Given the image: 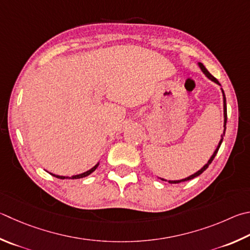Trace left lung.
<instances>
[{
	"label": "left lung",
	"mask_w": 250,
	"mask_h": 250,
	"mask_svg": "<svg viewBox=\"0 0 250 250\" xmlns=\"http://www.w3.org/2000/svg\"><path fill=\"white\" fill-rule=\"evenodd\" d=\"M198 65H199V67H200L201 71H202L203 73H204V75H206L208 80H211L212 82H214V83L219 84V85L221 86L220 82L217 81V80L214 78V76L211 75L210 72H208V71L206 69V66H204L201 62H198ZM221 89H222V94H223V108H224V132H223V134L221 135V140H220V142H219V145H217V147H216V149L214 151V153H213V155L210 157V160L208 161L207 164L204 165L200 170H198L197 172H194L193 175L189 176V177H187V178H185V179H180V180H168V183H169V184H178V183H181V181H187V180H190V179H193L194 177H198L199 175H201L202 172L208 168V165L211 164L212 161L214 160V157H215V155H216V153H217V151H219V148H220V146H221L222 142H223V135L225 134V130H226V121H228V110H226V98H225V94H224V90H223V88H221ZM160 179H161V180H164V181H167V180L163 179V178H160Z\"/></svg>",
	"instance_id": "1"
}]
</instances>
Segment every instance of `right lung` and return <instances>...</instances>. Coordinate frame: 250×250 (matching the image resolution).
Here are the masks:
<instances>
[{
  "mask_svg": "<svg viewBox=\"0 0 250 250\" xmlns=\"http://www.w3.org/2000/svg\"><path fill=\"white\" fill-rule=\"evenodd\" d=\"M98 165H99V163H97L96 165H95L93 168H90L89 170H87V171H85V172H83V174H80V175H75V176H72V177H65V176H59V175H54V174H51L52 176H54V177H57V178H59V179H79V178H83V177H86V176H88V175H90L92 174V172L97 168L98 167Z\"/></svg>",
  "mask_w": 250,
  "mask_h": 250,
  "instance_id": "1",
  "label": "right lung"
}]
</instances>
